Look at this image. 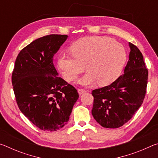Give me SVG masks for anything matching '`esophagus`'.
I'll list each match as a JSON object with an SVG mask.
<instances>
[{
	"instance_id": "obj_1",
	"label": "esophagus",
	"mask_w": 158,
	"mask_h": 158,
	"mask_svg": "<svg viewBox=\"0 0 158 158\" xmlns=\"http://www.w3.org/2000/svg\"><path fill=\"white\" fill-rule=\"evenodd\" d=\"M85 92H86V90H84V89H78V93H79V94L80 95H83V94H84V93H85Z\"/></svg>"
}]
</instances>
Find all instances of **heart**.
Instances as JSON below:
<instances>
[{"label":"heart","instance_id":"1","mask_svg":"<svg viewBox=\"0 0 158 158\" xmlns=\"http://www.w3.org/2000/svg\"><path fill=\"white\" fill-rule=\"evenodd\" d=\"M70 49L73 54L58 56V67L63 78L73 81L85 65L88 72L78 80L82 85L97 81L101 86L112 84L121 76L127 61L125 47L109 37H85L74 42Z\"/></svg>","mask_w":158,"mask_h":158}]
</instances>
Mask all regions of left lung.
Instances as JSON below:
<instances>
[{
    "instance_id": "8db88e82",
    "label": "left lung",
    "mask_w": 158,
    "mask_h": 158,
    "mask_svg": "<svg viewBox=\"0 0 158 158\" xmlns=\"http://www.w3.org/2000/svg\"><path fill=\"white\" fill-rule=\"evenodd\" d=\"M129 47V60L123 74L109 85L92 91V115L104 127L118 128L126 123L145 98L148 69L139 49L130 42Z\"/></svg>"
}]
</instances>
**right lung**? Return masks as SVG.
<instances>
[{"mask_svg": "<svg viewBox=\"0 0 158 158\" xmlns=\"http://www.w3.org/2000/svg\"><path fill=\"white\" fill-rule=\"evenodd\" d=\"M66 35L36 39L21 51L12 83L20 111L42 130L56 131L69 121L79 98L75 88L58 77L53 58L66 41Z\"/></svg>", "mask_w": 158, "mask_h": 158, "instance_id": "add662e5", "label": "right lung"}]
</instances>
